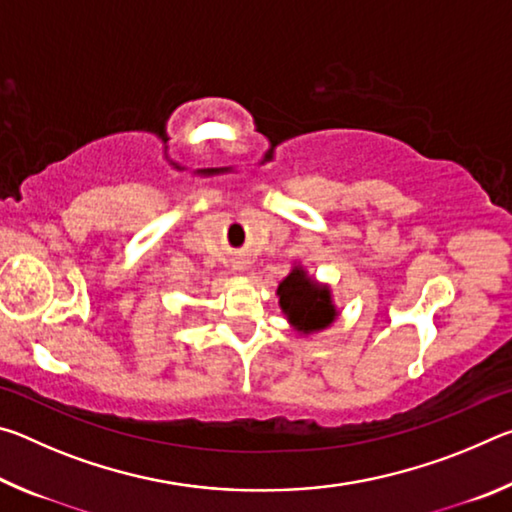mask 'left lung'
I'll return each instance as SVG.
<instances>
[{
	"mask_svg": "<svg viewBox=\"0 0 512 512\" xmlns=\"http://www.w3.org/2000/svg\"><path fill=\"white\" fill-rule=\"evenodd\" d=\"M277 298L282 314L300 336L323 332L339 316L332 291L314 280L302 264L291 266V273L277 284Z\"/></svg>",
	"mask_w": 512,
	"mask_h": 512,
	"instance_id": "obj_1",
	"label": "left lung"
}]
</instances>
